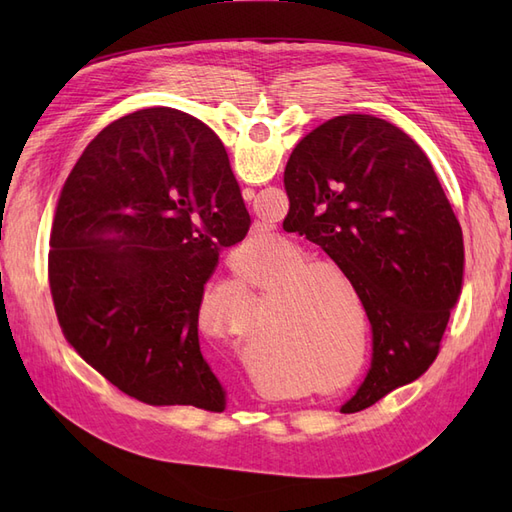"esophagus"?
<instances>
[{"mask_svg": "<svg viewBox=\"0 0 512 512\" xmlns=\"http://www.w3.org/2000/svg\"><path fill=\"white\" fill-rule=\"evenodd\" d=\"M243 198L245 200H252L254 198V190L252 188H243Z\"/></svg>", "mask_w": 512, "mask_h": 512, "instance_id": "34e87169", "label": "esophagus"}]
</instances>
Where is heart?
Masks as SVG:
<instances>
[{
	"instance_id": "1",
	"label": "heart",
	"mask_w": 512,
	"mask_h": 512,
	"mask_svg": "<svg viewBox=\"0 0 512 512\" xmlns=\"http://www.w3.org/2000/svg\"><path fill=\"white\" fill-rule=\"evenodd\" d=\"M243 280L256 299L267 294V316H252L250 333L241 348L243 371L262 395L331 393L359 380L361 369L350 382H339L354 363L356 324L363 337L369 327L359 292L346 273L316 265V258L299 245L280 241L247 262ZM213 301L230 316L228 333L243 335L250 305L247 288L237 280L220 282L200 301V322H211ZM267 360L291 378L280 381Z\"/></svg>"
}]
</instances>
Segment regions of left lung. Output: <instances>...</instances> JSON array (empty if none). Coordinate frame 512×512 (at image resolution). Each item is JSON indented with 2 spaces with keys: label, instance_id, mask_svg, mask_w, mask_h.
Wrapping results in <instances>:
<instances>
[{
  "label": "left lung",
  "instance_id": "1",
  "mask_svg": "<svg viewBox=\"0 0 512 512\" xmlns=\"http://www.w3.org/2000/svg\"><path fill=\"white\" fill-rule=\"evenodd\" d=\"M284 185L288 218L354 282L371 324V367L342 406L359 412L436 361L463 284L461 226L423 149L374 115L305 134Z\"/></svg>",
  "mask_w": 512,
  "mask_h": 512
}]
</instances>
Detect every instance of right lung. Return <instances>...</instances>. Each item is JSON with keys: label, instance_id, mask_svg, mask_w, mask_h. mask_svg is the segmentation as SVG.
I'll return each instance as SVG.
<instances>
[{"label": "right lung", "instance_id": "1", "mask_svg": "<svg viewBox=\"0 0 512 512\" xmlns=\"http://www.w3.org/2000/svg\"><path fill=\"white\" fill-rule=\"evenodd\" d=\"M250 224L228 153L203 121L158 106L108 123L53 220L49 282L68 344L143 404L222 412L198 312L220 247Z\"/></svg>", "mask_w": 512, "mask_h": 512}]
</instances>
